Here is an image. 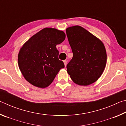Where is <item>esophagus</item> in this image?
I'll use <instances>...</instances> for the list:
<instances>
[{
	"instance_id": "1",
	"label": "esophagus",
	"mask_w": 126,
	"mask_h": 126,
	"mask_svg": "<svg viewBox=\"0 0 126 126\" xmlns=\"http://www.w3.org/2000/svg\"><path fill=\"white\" fill-rule=\"evenodd\" d=\"M63 62H64V64L65 67H66V65H67V61L66 60H64L63 61Z\"/></svg>"
}]
</instances>
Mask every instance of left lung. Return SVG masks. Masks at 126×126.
I'll return each mask as SVG.
<instances>
[{
  "label": "left lung",
  "instance_id": "8db88e82",
  "mask_svg": "<svg viewBox=\"0 0 126 126\" xmlns=\"http://www.w3.org/2000/svg\"><path fill=\"white\" fill-rule=\"evenodd\" d=\"M73 58L67 65L72 80L80 86H88L97 80L106 67L107 54L103 43L82 27L66 29Z\"/></svg>",
  "mask_w": 126,
  "mask_h": 126
}]
</instances>
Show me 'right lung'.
<instances>
[{
    "label": "right lung",
    "instance_id": "add662e5",
    "mask_svg": "<svg viewBox=\"0 0 126 126\" xmlns=\"http://www.w3.org/2000/svg\"><path fill=\"white\" fill-rule=\"evenodd\" d=\"M63 31L46 28L32 36L21 48L18 65L25 79L33 86L46 88L52 83L59 70L64 68L58 58L56 46L64 40Z\"/></svg>",
    "mask_w": 126,
    "mask_h": 126
}]
</instances>
